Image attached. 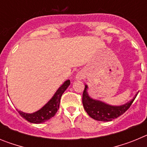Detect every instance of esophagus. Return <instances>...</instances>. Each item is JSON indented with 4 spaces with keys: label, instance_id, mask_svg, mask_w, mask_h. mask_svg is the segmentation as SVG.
<instances>
[{
    "label": "esophagus",
    "instance_id": "34e87169",
    "mask_svg": "<svg viewBox=\"0 0 147 147\" xmlns=\"http://www.w3.org/2000/svg\"><path fill=\"white\" fill-rule=\"evenodd\" d=\"M85 78V73L83 72H79L76 75V79L77 80H84Z\"/></svg>",
    "mask_w": 147,
    "mask_h": 147
}]
</instances>
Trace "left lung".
Masks as SVG:
<instances>
[{"label":"left lung","instance_id":"8db88e82","mask_svg":"<svg viewBox=\"0 0 147 147\" xmlns=\"http://www.w3.org/2000/svg\"><path fill=\"white\" fill-rule=\"evenodd\" d=\"M88 85H85L82 95V104L84 108L92 119L101 121H110L124 114L129 108L138 93H136L132 99L124 105H110L100 100L92 98L88 95Z\"/></svg>","mask_w":147,"mask_h":147}]
</instances>
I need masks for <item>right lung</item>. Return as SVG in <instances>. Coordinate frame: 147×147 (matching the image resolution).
<instances>
[{
  "label": "right lung",
  "mask_w": 147,
  "mask_h": 147,
  "mask_svg": "<svg viewBox=\"0 0 147 147\" xmlns=\"http://www.w3.org/2000/svg\"><path fill=\"white\" fill-rule=\"evenodd\" d=\"M71 84L69 80H66L60 87L55 92L52 98L49 100L47 103L41 107L39 110L32 113H26L20 110H18L22 117L24 118L26 120L34 124H40L43 123L46 121L49 120L54 117L55 114L57 112L59 107V102L62 93L65 91L67 87Z\"/></svg>",
  "instance_id": "1"
}]
</instances>
